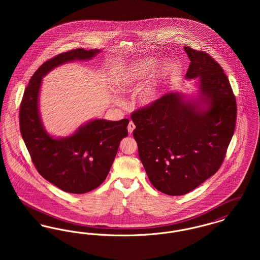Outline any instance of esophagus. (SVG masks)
<instances>
[{
	"label": "esophagus",
	"instance_id": "obj_1",
	"mask_svg": "<svg viewBox=\"0 0 260 260\" xmlns=\"http://www.w3.org/2000/svg\"><path fill=\"white\" fill-rule=\"evenodd\" d=\"M135 128H136V125H135V124H134L133 122H129V124H128V125H127V131H128V134H129V135H132V134L134 133Z\"/></svg>",
	"mask_w": 260,
	"mask_h": 260
}]
</instances>
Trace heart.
<instances>
[{"mask_svg":"<svg viewBox=\"0 0 260 260\" xmlns=\"http://www.w3.org/2000/svg\"><path fill=\"white\" fill-rule=\"evenodd\" d=\"M156 67L154 59H145L131 64L122 76L117 78L114 82V87L119 92H126L136 86V83L142 81L148 76ZM160 80H157L145 87L139 95L138 101L143 106L152 105L161 93Z\"/></svg>","mask_w":260,"mask_h":260,"instance_id":"1","label":"heart"}]
</instances>
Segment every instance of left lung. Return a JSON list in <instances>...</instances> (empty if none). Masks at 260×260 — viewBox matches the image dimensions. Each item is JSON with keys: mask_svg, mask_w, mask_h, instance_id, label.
Here are the masks:
<instances>
[{"mask_svg": "<svg viewBox=\"0 0 260 260\" xmlns=\"http://www.w3.org/2000/svg\"><path fill=\"white\" fill-rule=\"evenodd\" d=\"M185 78L198 92L172 91L134 112V137L150 182L167 195L191 192L218 171L234 135L237 105L221 66L205 51L184 47Z\"/></svg>", "mask_w": 260, "mask_h": 260, "instance_id": "8db88e82", "label": "left lung"}]
</instances>
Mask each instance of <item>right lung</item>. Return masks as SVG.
Here are the masks:
<instances>
[{
	"label": "right lung",
	"mask_w": 260,
	"mask_h": 260,
	"mask_svg": "<svg viewBox=\"0 0 260 260\" xmlns=\"http://www.w3.org/2000/svg\"><path fill=\"white\" fill-rule=\"evenodd\" d=\"M101 50L76 49L45 62L32 76L19 109L20 133L39 173L65 192L83 194L106 178L121 140L127 136L128 120L94 119L74 134L54 137L46 131L39 111L43 77L55 67L75 60H89Z\"/></svg>",
	"instance_id": "1"
}]
</instances>
